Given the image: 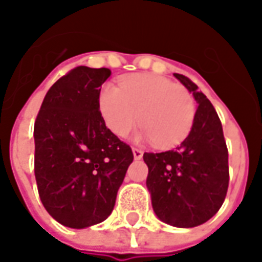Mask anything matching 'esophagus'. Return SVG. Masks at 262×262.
Segmentation results:
<instances>
[{
    "instance_id": "obj_1",
    "label": "esophagus",
    "mask_w": 262,
    "mask_h": 262,
    "mask_svg": "<svg viewBox=\"0 0 262 262\" xmlns=\"http://www.w3.org/2000/svg\"><path fill=\"white\" fill-rule=\"evenodd\" d=\"M142 156H143V152H142L140 149L133 147V158H135V159H142Z\"/></svg>"
}]
</instances>
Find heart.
Instances as JSON below:
<instances>
[{
  "mask_svg": "<svg viewBox=\"0 0 262 262\" xmlns=\"http://www.w3.org/2000/svg\"><path fill=\"white\" fill-rule=\"evenodd\" d=\"M99 110L107 129L124 138L140 122V139L154 140L161 149L182 143L195 122L192 94L172 80L155 74H135L120 80L119 89L103 86Z\"/></svg>",
  "mask_w": 262,
  "mask_h": 262,
  "instance_id": "obj_1",
  "label": "heart"
}]
</instances>
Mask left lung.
<instances>
[{
    "label": "left lung",
    "mask_w": 262,
    "mask_h": 262,
    "mask_svg": "<svg viewBox=\"0 0 262 262\" xmlns=\"http://www.w3.org/2000/svg\"><path fill=\"white\" fill-rule=\"evenodd\" d=\"M198 103L189 136L175 150L145 154L146 186L156 216L172 227L193 228L220 211L229 183L228 149L212 103L182 74H173Z\"/></svg>",
    "instance_id": "8db88e82"
}]
</instances>
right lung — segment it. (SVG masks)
<instances>
[{"label":"right lung","mask_w":262,"mask_h":262,"mask_svg":"<svg viewBox=\"0 0 262 262\" xmlns=\"http://www.w3.org/2000/svg\"><path fill=\"white\" fill-rule=\"evenodd\" d=\"M108 69L76 67L51 86L34 124V173L42 205L64 227L87 228L112 213L133 162L130 146L99 110Z\"/></svg>","instance_id":"right-lung-1"}]
</instances>
